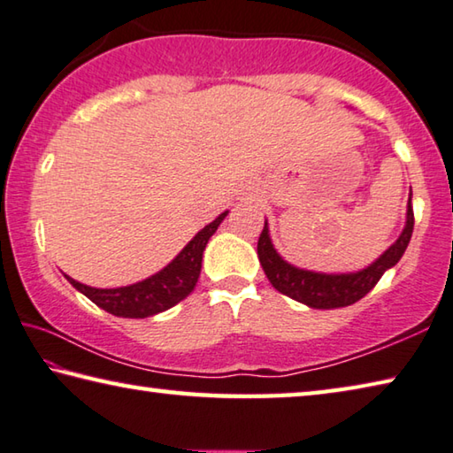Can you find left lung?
Returning a JSON list of instances; mask_svg holds the SVG:
<instances>
[{"instance_id": "8db88e82", "label": "left lung", "mask_w": 453, "mask_h": 453, "mask_svg": "<svg viewBox=\"0 0 453 453\" xmlns=\"http://www.w3.org/2000/svg\"><path fill=\"white\" fill-rule=\"evenodd\" d=\"M413 233V209H411V192L407 200V214L405 226L399 239L385 250V253L375 258V261L365 266V269L355 273H317L299 269L291 263H287L283 257L273 247L269 225L265 220V228L258 236L257 255L263 265V271L271 285L291 299L303 303L311 309H339L347 307L363 299L377 280L383 277V273L395 266L399 258L403 257L407 244L411 241Z\"/></svg>"}]
</instances>
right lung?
I'll list each match as a JSON object with an SVG mask.
<instances>
[{"mask_svg": "<svg viewBox=\"0 0 453 453\" xmlns=\"http://www.w3.org/2000/svg\"><path fill=\"white\" fill-rule=\"evenodd\" d=\"M226 214L228 211L219 214L211 225H206L203 231L195 234V239L176 255L174 261H170L157 275L140 280V283L118 288H96L81 285L68 275H65V279L100 309L116 317L146 319L158 315L162 311L174 307L182 299H187L195 291L196 280L200 277V266H203L206 242L217 233L219 225L225 220Z\"/></svg>", "mask_w": 453, "mask_h": 453, "instance_id": "add662e5", "label": "right lung"}]
</instances>
